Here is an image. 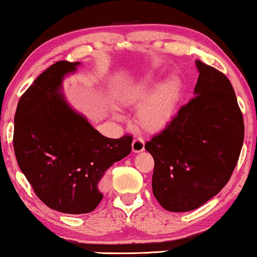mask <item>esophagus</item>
Segmentation results:
<instances>
[{"label":"esophagus","instance_id":"1","mask_svg":"<svg viewBox=\"0 0 257 257\" xmlns=\"http://www.w3.org/2000/svg\"><path fill=\"white\" fill-rule=\"evenodd\" d=\"M132 149L134 153H141L145 151V141L141 138H136L132 144Z\"/></svg>","mask_w":257,"mask_h":257}]
</instances>
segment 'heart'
Listing matches in <instances>:
<instances>
[{
    "instance_id": "heart-1",
    "label": "heart",
    "mask_w": 257,
    "mask_h": 257,
    "mask_svg": "<svg viewBox=\"0 0 257 257\" xmlns=\"http://www.w3.org/2000/svg\"><path fill=\"white\" fill-rule=\"evenodd\" d=\"M181 82L172 77L160 84L157 74L148 73L122 91L119 103L140 105L136 121L148 133L161 132L170 124L180 99Z\"/></svg>"
}]
</instances>
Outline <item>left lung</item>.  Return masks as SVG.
Here are the masks:
<instances>
[{"mask_svg": "<svg viewBox=\"0 0 257 257\" xmlns=\"http://www.w3.org/2000/svg\"><path fill=\"white\" fill-rule=\"evenodd\" d=\"M194 98L146 144L154 159L153 194L171 212L196 210L228 183L244 139V123L231 83L196 60Z\"/></svg>", "mask_w": 257, "mask_h": 257, "instance_id": "obj_1", "label": "left lung"}]
</instances>
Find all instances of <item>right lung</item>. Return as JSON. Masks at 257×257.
Listing matches in <instances>:
<instances>
[{"mask_svg":"<svg viewBox=\"0 0 257 257\" xmlns=\"http://www.w3.org/2000/svg\"><path fill=\"white\" fill-rule=\"evenodd\" d=\"M79 61H58L19 100L14 151L19 167L42 203L70 215L89 213L102 200L105 171L132 152V136L109 139L74 110L63 93Z\"/></svg>","mask_w":257,"mask_h":257,"instance_id":"right-lung-1","label":"right lung"}]
</instances>
